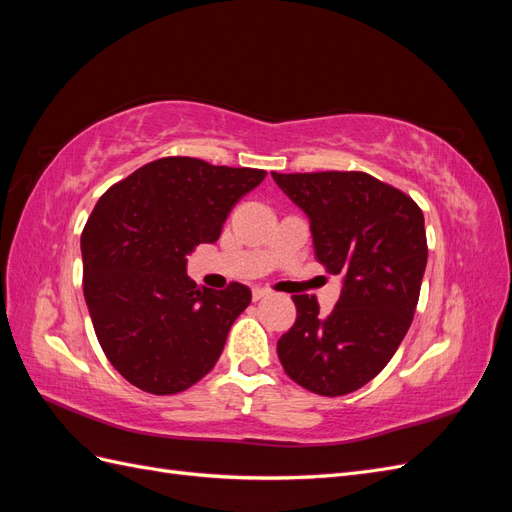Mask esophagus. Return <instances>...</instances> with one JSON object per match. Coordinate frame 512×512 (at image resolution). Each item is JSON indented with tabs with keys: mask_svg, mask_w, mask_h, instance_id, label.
Segmentation results:
<instances>
[{
	"mask_svg": "<svg viewBox=\"0 0 512 512\" xmlns=\"http://www.w3.org/2000/svg\"><path fill=\"white\" fill-rule=\"evenodd\" d=\"M267 294H269L267 288H260V286H254V288H252V299H254V301H258V299H262V297H267Z\"/></svg>",
	"mask_w": 512,
	"mask_h": 512,
	"instance_id": "34e87169",
	"label": "esophagus"
}]
</instances>
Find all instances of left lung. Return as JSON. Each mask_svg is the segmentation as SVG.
I'll list each match as a JSON object with an SVG mask.
<instances>
[{
    "label": "left lung",
    "instance_id": "left-lung-1",
    "mask_svg": "<svg viewBox=\"0 0 512 512\" xmlns=\"http://www.w3.org/2000/svg\"><path fill=\"white\" fill-rule=\"evenodd\" d=\"M309 220L318 262L342 275L327 316L294 294L297 320L277 342L286 374L324 397L374 380L406 337L427 267L423 211L367 173H271Z\"/></svg>",
    "mask_w": 512,
    "mask_h": 512
}]
</instances>
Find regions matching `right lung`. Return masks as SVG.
<instances>
[{"label":"right lung","instance_id":"right-lung-1","mask_svg":"<svg viewBox=\"0 0 512 512\" xmlns=\"http://www.w3.org/2000/svg\"><path fill=\"white\" fill-rule=\"evenodd\" d=\"M267 177L258 168L162 158L115 183L81 235L83 294L106 359L141 391L175 395L218 363L252 292L200 288L188 256L215 243L230 209Z\"/></svg>","mask_w":512,"mask_h":512}]
</instances>
